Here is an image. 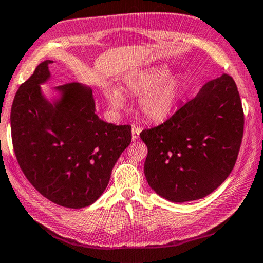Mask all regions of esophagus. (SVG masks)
Segmentation results:
<instances>
[{
	"label": "esophagus",
	"mask_w": 263,
	"mask_h": 263,
	"mask_svg": "<svg viewBox=\"0 0 263 263\" xmlns=\"http://www.w3.org/2000/svg\"><path fill=\"white\" fill-rule=\"evenodd\" d=\"M140 133H141V129L139 128V127H133L132 128V140L133 141H137L139 140V137H140Z\"/></svg>",
	"instance_id": "1"
}]
</instances>
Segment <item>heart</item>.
I'll return each mask as SVG.
<instances>
[{
    "mask_svg": "<svg viewBox=\"0 0 263 263\" xmlns=\"http://www.w3.org/2000/svg\"><path fill=\"white\" fill-rule=\"evenodd\" d=\"M123 85L129 93L141 96L139 109L148 121L164 122L176 112L185 80L180 75L171 76L168 67H154L127 76ZM104 95L113 110L124 107V97L118 87L106 85Z\"/></svg>",
    "mask_w": 263,
    "mask_h": 263,
    "instance_id": "b5f03b06",
    "label": "heart"
}]
</instances>
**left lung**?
Returning <instances> with one entry per match:
<instances>
[{"instance_id": "left-lung-1", "label": "left lung", "mask_w": 263, "mask_h": 263, "mask_svg": "<svg viewBox=\"0 0 263 263\" xmlns=\"http://www.w3.org/2000/svg\"><path fill=\"white\" fill-rule=\"evenodd\" d=\"M242 133L240 96L224 73L166 122L141 133L148 146L144 174L151 190L174 203L209 195L231 173Z\"/></svg>"}]
</instances>
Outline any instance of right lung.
<instances>
[{
    "mask_svg": "<svg viewBox=\"0 0 263 263\" xmlns=\"http://www.w3.org/2000/svg\"><path fill=\"white\" fill-rule=\"evenodd\" d=\"M46 60L20 86L11 107V136L18 164L36 191L66 208L99 199L110 172L132 142L130 126L99 119L92 90L81 83L52 87Z\"/></svg>",
    "mask_w": 263,
    "mask_h": 263,
    "instance_id": "right-lung-1",
    "label": "right lung"
}]
</instances>
